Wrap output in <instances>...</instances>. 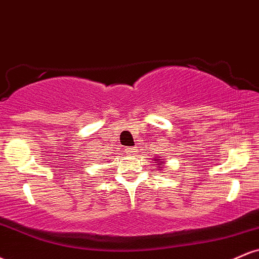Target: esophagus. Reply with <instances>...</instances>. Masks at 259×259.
<instances>
[{
  "label": "esophagus",
  "mask_w": 259,
  "mask_h": 259,
  "mask_svg": "<svg viewBox=\"0 0 259 259\" xmlns=\"http://www.w3.org/2000/svg\"><path fill=\"white\" fill-rule=\"evenodd\" d=\"M126 152L129 153V154H134V152H135V148H134V147H129V148H126Z\"/></svg>",
  "instance_id": "obj_1"
}]
</instances>
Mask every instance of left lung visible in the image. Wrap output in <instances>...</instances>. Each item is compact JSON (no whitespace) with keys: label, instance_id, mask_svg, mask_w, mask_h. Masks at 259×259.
I'll list each match as a JSON object with an SVG mask.
<instances>
[{"label":"left lung","instance_id":"1","mask_svg":"<svg viewBox=\"0 0 259 259\" xmlns=\"http://www.w3.org/2000/svg\"><path fill=\"white\" fill-rule=\"evenodd\" d=\"M156 160H157V163H158V164H157V165H158V168H160V165L164 164V160H163V159H156Z\"/></svg>","mask_w":259,"mask_h":259}]
</instances>
